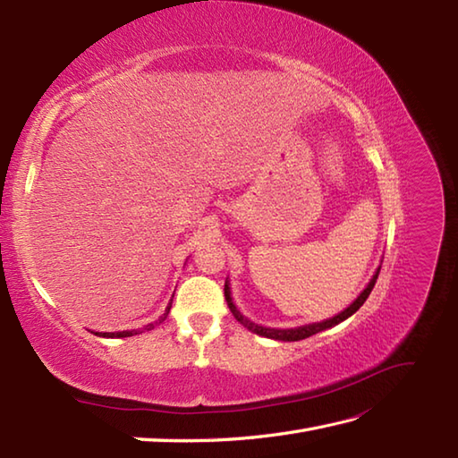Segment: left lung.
<instances>
[{"label":"left lung","instance_id":"8db88e82","mask_svg":"<svg viewBox=\"0 0 458 458\" xmlns=\"http://www.w3.org/2000/svg\"><path fill=\"white\" fill-rule=\"evenodd\" d=\"M377 276H379V271H376V276L372 277V281H369L368 287L362 291V293H360V297L354 301L352 305H350L348 309L343 310V313H338L336 317L328 318V320H323V323L305 325V327H299V328H285V330H281V328H266V327L254 325V323H251V320H248L244 315L240 313V310L236 309L234 303H232L228 284L224 285V297H226V303H228V307H230V310H232V315H234V318L238 320L240 325H244L248 330H251V333H256V335H259V336H267V338H276V340H287V343H293V340L309 338V336H313V335L320 333V330H325V328H330V327H335V325H338V323H343L344 318H348L350 315H354L356 310L364 305V301L368 299V295L372 293V289H374V285H376Z\"/></svg>","mask_w":458,"mask_h":458}]
</instances>
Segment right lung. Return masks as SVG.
Returning <instances> with one entry per match:
<instances>
[{
    "label": "right lung",
    "mask_w": 458,
    "mask_h": 458,
    "mask_svg": "<svg viewBox=\"0 0 458 458\" xmlns=\"http://www.w3.org/2000/svg\"><path fill=\"white\" fill-rule=\"evenodd\" d=\"M169 310H171V303H169V307L165 309V313H163V317L159 318V320H155V323H151V325H148L145 327L143 330H151V328H155V327H159L165 318H167V315H169ZM94 335H98V336H106V338H123V336H133V335H138V330H123V333H94Z\"/></svg>",
    "instance_id": "1"
}]
</instances>
